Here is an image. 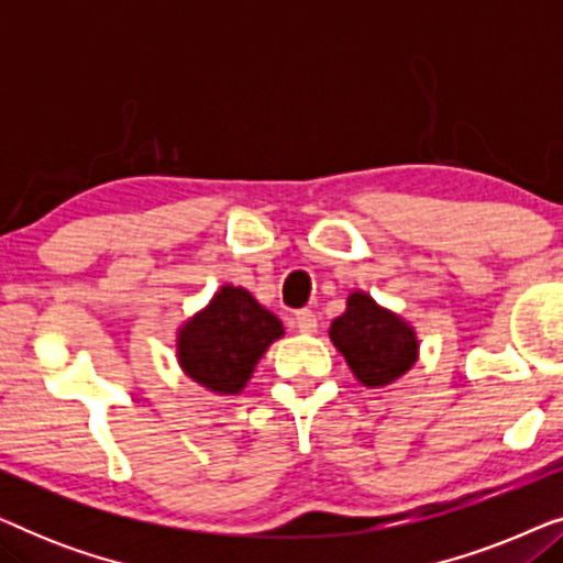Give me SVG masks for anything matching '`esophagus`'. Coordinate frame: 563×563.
Masks as SVG:
<instances>
[{
  "label": "esophagus",
  "instance_id": "obj_1",
  "mask_svg": "<svg viewBox=\"0 0 563 563\" xmlns=\"http://www.w3.org/2000/svg\"><path fill=\"white\" fill-rule=\"evenodd\" d=\"M295 325H297L299 333L310 335V333H314V330H318V318H314L312 310H299L295 314Z\"/></svg>",
  "mask_w": 563,
  "mask_h": 563
}]
</instances>
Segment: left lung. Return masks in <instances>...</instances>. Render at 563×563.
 Masks as SVG:
<instances>
[{"mask_svg": "<svg viewBox=\"0 0 563 563\" xmlns=\"http://www.w3.org/2000/svg\"><path fill=\"white\" fill-rule=\"evenodd\" d=\"M330 341L364 387H387L418 361V335L410 322L376 305L366 291H353L345 312L330 325Z\"/></svg>", "mask_w": 563, "mask_h": 563, "instance_id": "left-lung-1", "label": "left lung"}]
</instances>
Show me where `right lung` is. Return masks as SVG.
Returning a JSON list of instances; mask_svg holds the SVG:
<instances>
[{"mask_svg":"<svg viewBox=\"0 0 563 563\" xmlns=\"http://www.w3.org/2000/svg\"><path fill=\"white\" fill-rule=\"evenodd\" d=\"M284 335L276 314L243 287H220L205 310L189 318L176 338V358L189 379L218 395H238L258 358Z\"/></svg>","mask_w":563,"mask_h":563,"instance_id":"add662e5","label":"right lung"}]
</instances>
